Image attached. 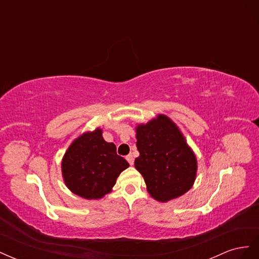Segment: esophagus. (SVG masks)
<instances>
[{"label": "esophagus", "mask_w": 259, "mask_h": 259, "mask_svg": "<svg viewBox=\"0 0 259 259\" xmlns=\"http://www.w3.org/2000/svg\"><path fill=\"white\" fill-rule=\"evenodd\" d=\"M126 160H127V162L130 163V165H133V164H134V158H133L132 154H128V155L126 156Z\"/></svg>", "instance_id": "1"}]
</instances>
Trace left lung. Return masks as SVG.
<instances>
[{
	"label": "left lung",
	"mask_w": 259,
	"mask_h": 259,
	"mask_svg": "<svg viewBox=\"0 0 259 259\" xmlns=\"http://www.w3.org/2000/svg\"><path fill=\"white\" fill-rule=\"evenodd\" d=\"M136 139L139 156L135 167L154 200L167 202L191 189L197 176V156L168 116L159 114L147 124H138Z\"/></svg>",
	"instance_id": "8db88e82"
}]
</instances>
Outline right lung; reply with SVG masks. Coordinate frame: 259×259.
<instances>
[{
  "instance_id": "right-lung-1",
  "label": "right lung",
  "mask_w": 259,
  "mask_h": 259,
  "mask_svg": "<svg viewBox=\"0 0 259 259\" xmlns=\"http://www.w3.org/2000/svg\"><path fill=\"white\" fill-rule=\"evenodd\" d=\"M130 166L107 143L103 130L83 133L69 146L62 158L61 171L68 189L81 198L98 200L112 191L116 178Z\"/></svg>"
}]
</instances>
